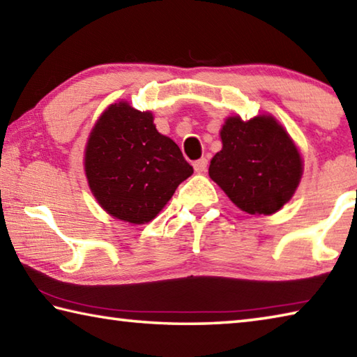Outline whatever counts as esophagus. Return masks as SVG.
<instances>
[{"instance_id": "esophagus-1", "label": "esophagus", "mask_w": 357, "mask_h": 357, "mask_svg": "<svg viewBox=\"0 0 357 357\" xmlns=\"http://www.w3.org/2000/svg\"><path fill=\"white\" fill-rule=\"evenodd\" d=\"M193 168H195V172H197V173H203V172H206V168H207V159H206V158H203V159H198V160H195V162H193Z\"/></svg>"}]
</instances>
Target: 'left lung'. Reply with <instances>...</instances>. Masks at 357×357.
I'll return each instance as SVG.
<instances>
[{
  "label": "left lung",
  "mask_w": 357,
  "mask_h": 357,
  "mask_svg": "<svg viewBox=\"0 0 357 357\" xmlns=\"http://www.w3.org/2000/svg\"><path fill=\"white\" fill-rule=\"evenodd\" d=\"M220 135L223 148L211 160L209 176L251 215L280 211L303 173L300 153L282 126L273 116H229Z\"/></svg>",
  "instance_id": "1"
}]
</instances>
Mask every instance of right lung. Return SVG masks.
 <instances>
[{"label":"right lung","instance_id":"1","mask_svg":"<svg viewBox=\"0 0 357 357\" xmlns=\"http://www.w3.org/2000/svg\"><path fill=\"white\" fill-rule=\"evenodd\" d=\"M193 173L151 112L115 102L96 121L86 146L89 185L102 209L123 222L148 223Z\"/></svg>","mask_w":357,"mask_h":357}]
</instances>
